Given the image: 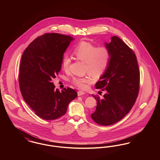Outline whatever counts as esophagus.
Wrapping results in <instances>:
<instances>
[{"label":"esophagus","mask_w":160,"mask_h":160,"mask_svg":"<svg viewBox=\"0 0 160 160\" xmlns=\"http://www.w3.org/2000/svg\"><path fill=\"white\" fill-rule=\"evenodd\" d=\"M77 94H78V96H82V95H83L84 94H85V93L84 92L80 91H78Z\"/></svg>","instance_id":"1"}]
</instances>
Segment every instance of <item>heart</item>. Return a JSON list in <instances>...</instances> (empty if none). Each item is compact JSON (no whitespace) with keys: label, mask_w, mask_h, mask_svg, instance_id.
Instances as JSON below:
<instances>
[{"label":"heart","mask_w":160,"mask_h":160,"mask_svg":"<svg viewBox=\"0 0 160 160\" xmlns=\"http://www.w3.org/2000/svg\"><path fill=\"white\" fill-rule=\"evenodd\" d=\"M73 53L77 59L85 62V71L93 76H99L107 68L111 58V53L106 46L97 47L89 42L82 41L77 45ZM71 58L68 55H64L62 59V68L68 70ZM93 82L91 77H74L72 82L81 89H86Z\"/></svg>","instance_id":"heart-1"}]
</instances>
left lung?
Wrapping results in <instances>:
<instances>
[{"mask_svg":"<svg viewBox=\"0 0 160 160\" xmlns=\"http://www.w3.org/2000/svg\"><path fill=\"white\" fill-rule=\"evenodd\" d=\"M105 46L110 51V61L95 88L106 93L102 99L92 95L97 106L91 118L97 123L108 126L121 120L135 104L140 88V71L136 54L121 39L112 37Z\"/></svg>","mask_w":160,"mask_h":160,"instance_id":"8db88e82","label":"left lung"}]
</instances>
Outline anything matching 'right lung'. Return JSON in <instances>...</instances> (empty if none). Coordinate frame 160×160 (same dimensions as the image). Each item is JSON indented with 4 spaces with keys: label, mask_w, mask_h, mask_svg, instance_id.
I'll use <instances>...</instances> for the list:
<instances>
[{
    "label": "right lung",
    "mask_w": 160,
    "mask_h": 160,
    "mask_svg": "<svg viewBox=\"0 0 160 160\" xmlns=\"http://www.w3.org/2000/svg\"><path fill=\"white\" fill-rule=\"evenodd\" d=\"M74 38L60 33H46L33 40L23 52L18 76L23 99L44 120H54L66 113L77 92L54 89L52 80L61 71L63 53Z\"/></svg>",
    "instance_id": "add662e5"
}]
</instances>
